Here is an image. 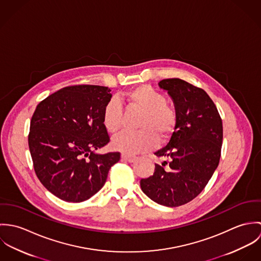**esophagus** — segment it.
<instances>
[{"mask_svg":"<svg viewBox=\"0 0 261 261\" xmlns=\"http://www.w3.org/2000/svg\"><path fill=\"white\" fill-rule=\"evenodd\" d=\"M121 159L123 161L128 162V163H134L137 160V156L136 155H130V154H127V153H121Z\"/></svg>","mask_w":261,"mask_h":261,"instance_id":"esophagus-1","label":"esophagus"}]
</instances>
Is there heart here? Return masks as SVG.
Segmentation results:
<instances>
[{"label":"heart","instance_id":"heart-1","mask_svg":"<svg viewBox=\"0 0 261 261\" xmlns=\"http://www.w3.org/2000/svg\"><path fill=\"white\" fill-rule=\"evenodd\" d=\"M127 109L142 112L138 122L141 130L125 133L112 141V148L127 154L139 153L153 149L158 140L168 141L177 127L176 110L166 102L163 93L149 85H140L121 96ZM102 123L112 134H118L123 126V112L117 99L110 100L102 112Z\"/></svg>","mask_w":261,"mask_h":261}]
</instances>
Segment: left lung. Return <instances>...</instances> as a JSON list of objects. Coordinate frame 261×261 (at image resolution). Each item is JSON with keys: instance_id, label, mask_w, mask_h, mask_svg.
<instances>
[{"instance_id": "8db88e82", "label": "left lung", "mask_w": 261, "mask_h": 261, "mask_svg": "<svg viewBox=\"0 0 261 261\" xmlns=\"http://www.w3.org/2000/svg\"><path fill=\"white\" fill-rule=\"evenodd\" d=\"M178 114L175 133L154 154L166 159L154 164L152 176L141 180L143 192L160 205L178 207L196 198L218 167L223 140L222 119L202 88L179 78L163 79Z\"/></svg>"}]
</instances>
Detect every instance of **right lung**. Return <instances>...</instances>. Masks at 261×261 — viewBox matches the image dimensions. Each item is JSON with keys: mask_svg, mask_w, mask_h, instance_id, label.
Instances as JSON below:
<instances>
[{"mask_svg": "<svg viewBox=\"0 0 261 261\" xmlns=\"http://www.w3.org/2000/svg\"><path fill=\"white\" fill-rule=\"evenodd\" d=\"M111 89L99 85L61 88L42 100L30 123L29 149L38 179L66 202H83L105 185L118 151L97 153L110 143L102 112Z\"/></svg>", "mask_w": 261, "mask_h": 261, "instance_id": "right-lung-1", "label": "right lung"}]
</instances>
